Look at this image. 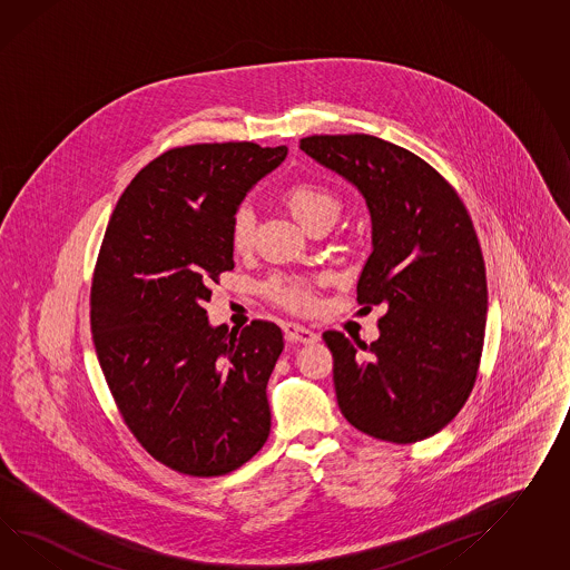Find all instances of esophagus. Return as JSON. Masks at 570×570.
<instances>
[{
    "label": "esophagus",
    "instance_id": "34e87169",
    "mask_svg": "<svg viewBox=\"0 0 570 570\" xmlns=\"http://www.w3.org/2000/svg\"><path fill=\"white\" fill-rule=\"evenodd\" d=\"M284 334L291 342H298V344H317L320 342V334L311 332L308 327H303L298 323H286Z\"/></svg>",
    "mask_w": 570,
    "mask_h": 570
}]
</instances>
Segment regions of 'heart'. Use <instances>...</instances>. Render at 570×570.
I'll use <instances>...</instances> for the list:
<instances>
[{"label":"heart","mask_w":570,"mask_h":570,"mask_svg":"<svg viewBox=\"0 0 570 570\" xmlns=\"http://www.w3.org/2000/svg\"><path fill=\"white\" fill-rule=\"evenodd\" d=\"M288 208L294 216L305 224L306 228L323 218H337L340 214V199L327 187H321L315 183H296L284 195ZM255 235V209L249 202H243L236 206L230 216L228 240L235 253H247L253 245ZM265 294L291 311H308L315 305V292L311 282L294 276H272L265 282Z\"/></svg>","instance_id":"obj_1"}]
</instances>
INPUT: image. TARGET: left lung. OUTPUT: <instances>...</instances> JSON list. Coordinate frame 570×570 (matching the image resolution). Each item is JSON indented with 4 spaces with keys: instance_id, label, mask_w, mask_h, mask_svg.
<instances>
[{
    "instance_id": "8db88e82",
    "label": "left lung",
    "mask_w": 570,
    "mask_h": 570,
    "mask_svg": "<svg viewBox=\"0 0 570 570\" xmlns=\"http://www.w3.org/2000/svg\"><path fill=\"white\" fill-rule=\"evenodd\" d=\"M301 150L366 199L373 253L356 294L361 305L387 308L371 346L323 334L337 405L368 436L424 441L468 402L484 346L487 267L472 218L429 163L385 139L308 136Z\"/></svg>"
}]
</instances>
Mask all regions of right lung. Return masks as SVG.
<instances>
[{"instance_id": "right-lung-1", "label": "right lung", "mask_w": 570, "mask_h": 570, "mask_svg": "<svg viewBox=\"0 0 570 570\" xmlns=\"http://www.w3.org/2000/svg\"><path fill=\"white\" fill-rule=\"evenodd\" d=\"M288 148L194 144L127 185L100 245L90 325L127 429L175 472H235L269 436L265 395L284 350L272 321L212 327V282L235 267L230 216Z\"/></svg>"}]
</instances>
